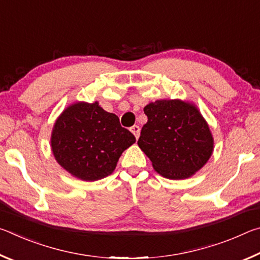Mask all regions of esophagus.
Masks as SVG:
<instances>
[{
  "mask_svg": "<svg viewBox=\"0 0 260 260\" xmlns=\"http://www.w3.org/2000/svg\"><path fill=\"white\" fill-rule=\"evenodd\" d=\"M131 132L134 134V136H135L136 139H139V136H140V127L138 125H134L133 127H131Z\"/></svg>",
  "mask_w": 260,
  "mask_h": 260,
  "instance_id": "34e87169",
  "label": "esophagus"
}]
</instances>
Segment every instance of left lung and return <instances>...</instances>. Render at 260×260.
<instances>
[{"mask_svg": "<svg viewBox=\"0 0 260 260\" xmlns=\"http://www.w3.org/2000/svg\"><path fill=\"white\" fill-rule=\"evenodd\" d=\"M143 110L148 121L138 144L158 173L172 180L187 179L206 164L213 151V138L195 105L158 100Z\"/></svg>", "mask_w": 260, "mask_h": 260, "instance_id": "obj_1", "label": "left lung"}]
</instances>
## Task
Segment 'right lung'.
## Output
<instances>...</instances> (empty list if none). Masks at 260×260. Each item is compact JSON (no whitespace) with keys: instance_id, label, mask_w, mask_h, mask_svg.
Segmentation results:
<instances>
[{"instance_id":"right-lung-1","label":"right lung","mask_w":260,"mask_h":260,"mask_svg":"<svg viewBox=\"0 0 260 260\" xmlns=\"http://www.w3.org/2000/svg\"><path fill=\"white\" fill-rule=\"evenodd\" d=\"M135 142L114 113L99 102L70 105L56 120L51 150L58 164L83 181H96L111 174L118 159Z\"/></svg>"}]
</instances>
